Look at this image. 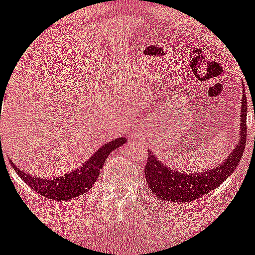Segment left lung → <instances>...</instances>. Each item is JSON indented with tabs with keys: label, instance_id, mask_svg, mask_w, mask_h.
I'll return each mask as SVG.
<instances>
[{
	"label": "left lung",
	"instance_id": "obj_1",
	"mask_svg": "<svg viewBox=\"0 0 255 255\" xmlns=\"http://www.w3.org/2000/svg\"><path fill=\"white\" fill-rule=\"evenodd\" d=\"M241 130L240 139L234 151L225 159L224 162L216 165L213 170L193 175L191 172L175 171L161 162L159 157L152 155L148 150V162L144 167L146 182L151 192L162 200L167 202L187 203L198 199L209 192L216 189L225 179L235 171L236 166L242 159L246 148V136H247V99L242 96V109H241Z\"/></svg>",
	"mask_w": 255,
	"mask_h": 255
}]
</instances>
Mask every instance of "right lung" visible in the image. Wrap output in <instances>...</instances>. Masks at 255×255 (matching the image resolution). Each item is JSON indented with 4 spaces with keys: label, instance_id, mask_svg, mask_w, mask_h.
I'll list each match as a JSON object with an SVG mask.
<instances>
[{
    "label": "right lung",
    "instance_id": "add662e5",
    "mask_svg": "<svg viewBox=\"0 0 255 255\" xmlns=\"http://www.w3.org/2000/svg\"><path fill=\"white\" fill-rule=\"evenodd\" d=\"M126 141H127V139L123 138V136L109 141L105 145L101 146L95 154L92 155L88 159V161L83 163L82 167L76 168L72 172L66 173V175L57 177L55 179H41L39 177L30 176L24 172V171H21L13 162H10V165L14 168L15 172L18 173V176L23 178V181L29 187L35 189V192L44 195L45 198H50V199L55 200L74 199L78 195L90 191L95 181H98L100 170L103 168L107 156L114 150L123 145Z\"/></svg>",
    "mask_w": 255,
    "mask_h": 255
}]
</instances>
